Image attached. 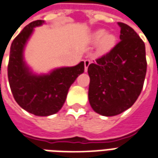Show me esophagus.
<instances>
[{
	"mask_svg": "<svg viewBox=\"0 0 158 158\" xmlns=\"http://www.w3.org/2000/svg\"><path fill=\"white\" fill-rule=\"evenodd\" d=\"M91 62V60H89V59H86V60H85V72H87L88 70V67H89V65Z\"/></svg>",
	"mask_w": 158,
	"mask_h": 158,
	"instance_id": "esophagus-1",
	"label": "esophagus"
}]
</instances>
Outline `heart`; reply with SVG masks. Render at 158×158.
Returning a JSON list of instances; mask_svg holds the SVG:
<instances>
[{"label": "heart", "mask_w": 158, "mask_h": 158, "mask_svg": "<svg viewBox=\"0 0 158 158\" xmlns=\"http://www.w3.org/2000/svg\"><path fill=\"white\" fill-rule=\"evenodd\" d=\"M90 43L98 44L97 52L99 56L105 55L114 48L115 45V36L112 33L106 32L105 30H98L90 35Z\"/></svg>", "instance_id": "obj_1"}]
</instances>
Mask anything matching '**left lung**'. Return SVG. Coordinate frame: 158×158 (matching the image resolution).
Returning a JSON list of instances; mask_svg holds the SVG:
<instances>
[{"label": "left lung", "instance_id": "left-lung-1", "mask_svg": "<svg viewBox=\"0 0 158 158\" xmlns=\"http://www.w3.org/2000/svg\"><path fill=\"white\" fill-rule=\"evenodd\" d=\"M121 41L88 67V98L95 112L114 116L132 107L140 94L146 74L145 46L135 31L124 23Z\"/></svg>", "mask_w": 158, "mask_h": 158}]
</instances>
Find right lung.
<instances>
[{"label":"right lung","mask_w":158,"mask_h":158,"mask_svg":"<svg viewBox=\"0 0 158 158\" xmlns=\"http://www.w3.org/2000/svg\"><path fill=\"white\" fill-rule=\"evenodd\" d=\"M44 24L36 20L27 25L15 37L10 48L7 75L15 101L22 109L37 116L57 113L66 101L68 90L84 73V61L74 67L54 69L47 74H36L24 60L25 47L34 28Z\"/></svg>","instance_id":"add662e5"}]
</instances>
